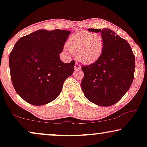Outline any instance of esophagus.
<instances>
[{
	"label": "esophagus",
	"mask_w": 147,
	"mask_h": 147,
	"mask_svg": "<svg viewBox=\"0 0 147 147\" xmlns=\"http://www.w3.org/2000/svg\"><path fill=\"white\" fill-rule=\"evenodd\" d=\"M74 67H75L76 71H78V70L81 69V66H80V65L78 63H76Z\"/></svg>",
	"instance_id": "esophagus-1"
}]
</instances>
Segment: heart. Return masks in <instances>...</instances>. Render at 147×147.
I'll return each mask as SVG.
<instances>
[{
  "label": "heart",
  "instance_id": "b5f03b06",
  "mask_svg": "<svg viewBox=\"0 0 147 147\" xmlns=\"http://www.w3.org/2000/svg\"><path fill=\"white\" fill-rule=\"evenodd\" d=\"M103 45L101 35L86 31L71 36L66 43L68 51L76 53L78 60L86 64L97 61L102 54Z\"/></svg>",
  "mask_w": 147,
  "mask_h": 147
}]
</instances>
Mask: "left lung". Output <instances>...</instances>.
Masks as SVG:
<instances>
[{
    "label": "left lung",
    "instance_id": "left-lung-1",
    "mask_svg": "<svg viewBox=\"0 0 147 147\" xmlns=\"http://www.w3.org/2000/svg\"><path fill=\"white\" fill-rule=\"evenodd\" d=\"M88 31L101 33L104 45L97 61L82 65V91L86 98L96 105L112 106L123 97L131 86L135 56L129 43L111 29Z\"/></svg>",
    "mask_w": 147,
    "mask_h": 147
}]
</instances>
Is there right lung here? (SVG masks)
<instances>
[{
    "mask_svg": "<svg viewBox=\"0 0 147 147\" xmlns=\"http://www.w3.org/2000/svg\"><path fill=\"white\" fill-rule=\"evenodd\" d=\"M71 32L40 29L18 40L9 56L11 81L15 91L28 103L48 104L61 93L72 75L75 61L59 59Z\"/></svg>",
    "mask_w": 147,
    "mask_h": 147,
    "instance_id": "add662e5",
    "label": "right lung"
}]
</instances>
